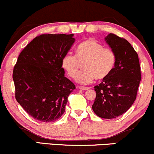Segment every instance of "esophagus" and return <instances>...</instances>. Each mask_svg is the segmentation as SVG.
Returning a JSON list of instances; mask_svg holds the SVG:
<instances>
[{
    "label": "esophagus",
    "instance_id": "esophagus-1",
    "mask_svg": "<svg viewBox=\"0 0 154 154\" xmlns=\"http://www.w3.org/2000/svg\"><path fill=\"white\" fill-rule=\"evenodd\" d=\"M79 89L82 90V91H87V90L89 89V88L88 87H84V86H79Z\"/></svg>",
    "mask_w": 154,
    "mask_h": 154
}]
</instances>
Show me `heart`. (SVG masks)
Instances as JSON below:
<instances>
[{"instance_id": "1", "label": "heart", "mask_w": 154, "mask_h": 154, "mask_svg": "<svg viewBox=\"0 0 154 154\" xmlns=\"http://www.w3.org/2000/svg\"><path fill=\"white\" fill-rule=\"evenodd\" d=\"M116 56L114 49L104 45L95 39H89L79 44L76 55L68 53L63 57L61 64L69 77L75 78L83 63L84 70L79 74L77 82L89 84L103 79L115 66Z\"/></svg>"}]
</instances>
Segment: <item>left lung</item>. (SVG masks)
Here are the masks:
<instances>
[{"label":"left lung","mask_w":154,"mask_h":154,"mask_svg":"<svg viewBox=\"0 0 154 154\" xmlns=\"http://www.w3.org/2000/svg\"><path fill=\"white\" fill-rule=\"evenodd\" d=\"M115 51V66L106 78L94 88L96 97L92 106L97 116L113 119L130 109L137 96L141 79L137 52L125 38L110 33L105 38Z\"/></svg>","instance_id":"left-lung-1"}]
</instances>
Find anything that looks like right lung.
Instances as JSON below:
<instances>
[{"instance_id": "1", "label": "right lung", "mask_w": 154, "mask_h": 154, "mask_svg": "<svg viewBox=\"0 0 154 154\" xmlns=\"http://www.w3.org/2000/svg\"><path fill=\"white\" fill-rule=\"evenodd\" d=\"M73 34H43L27 44L14 67L15 98L29 115L45 122L59 119L75 85L61 61L75 39Z\"/></svg>"}]
</instances>
